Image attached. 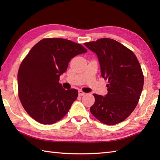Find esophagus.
<instances>
[{"label":"esophagus","instance_id":"obj_1","mask_svg":"<svg viewBox=\"0 0 160 160\" xmlns=\"http://www.w3.org/2000/svg\"><path fill=\"white\" fill-rule=\"evenodd\" d=\"M78 94H79L80 96H84V95L86 94V93L83 92L82 90H79V91H78Z\"/></svg>","mask_w":160,"mask_h":160}]
</instances>
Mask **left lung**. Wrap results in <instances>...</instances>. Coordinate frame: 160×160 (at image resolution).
<instances>
[{"mask_svg":"<svg viewBox=\"0 0 160 160\" xmlns=\"http://www.w3.org/2000/svg\"><path fill=\"white\" fill-rule=\"evenodd\" d=\"M84 45L97 54L101 76L108 80V93L104 97L93 94L91 113L105 124L120 123L131 115L140 100L144 86L140 64L131 50L113 39L100 38Z\"/></svg>","mask_w":160,"mask_h":160,"instance_id":"1","label":"left lung"}]
</instances>
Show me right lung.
<instances>
[{
  "mask_svg": "<svg viewBox=\"0 0 160 160\" xmlns=\"http://www.w3.org/2000/svg\"><path fill=\"white\" fill-rule=\"evenodd\" d=\"M87 52L80 44L57 38L40 40L29 51L19 67L18 89L20 102L33 120L52 124L65 116L78 92L63 89L60 76L71 58Z\"/></svg>",
  "mask_w": 160,
  "mask_h": 160,
  "instance_id": "obj_1",
  "label": "right lung"
}]
</instances>
